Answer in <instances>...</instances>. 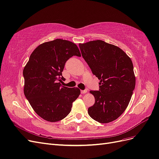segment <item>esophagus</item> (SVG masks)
Masks as SVG:
<instances>
[{
    "instance_id": "34e87169",
    "label": "esophagus",
    "mask_w": 159,
    "mask_h": 159,
    "mask_svg": "<svg viewBox=\"0 0 159 159\" xmlns=\"http://www.w3.org/2000/svg\"><path fill=\"white\" fill-rule=\"evenodd\" d=\"M87 93V90H81V93L82 94H86Z\"/></svg>"
}]
</instances>
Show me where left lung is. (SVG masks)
<instances>
[{
    "label": "left lung",
    "mask_w": 159,
    "mask_h": 159,
    "mask_svg": "<svg viewBox=\"0 0 159 159\" xmlns=\"http://www.w3.org/2000/svg\"><path fill=\"white\" fill-rule=\"evenodd\" d=\"M82 56L100 80L99 90H90L94 104L89 116L102 124L117 119L129 104L135 86L132 61L117 46L102 40L79 43Z\"/></svg>",
    "instance_id": "obj_1"
}]
</instances>
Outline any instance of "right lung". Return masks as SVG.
Masks as SVG:
<instances>
[{"instance_id": "1", "label": "right lung", "mask_w": 159, "mask_h": 159, "mask_svg": "<svg viewBox=\"0 0 159 159\" xmlns=\"http://www.w3.org/2000/svg\"><path fill=\"white\" fill-rule=\"evenodd\" d=\"M73 55L80 57L75 43L56 39L40 44L24 66V93L32 108L43 120L55 122L64 119L78 98V88L61 86L66 61Z\"/></svg>"}]
</instances>
